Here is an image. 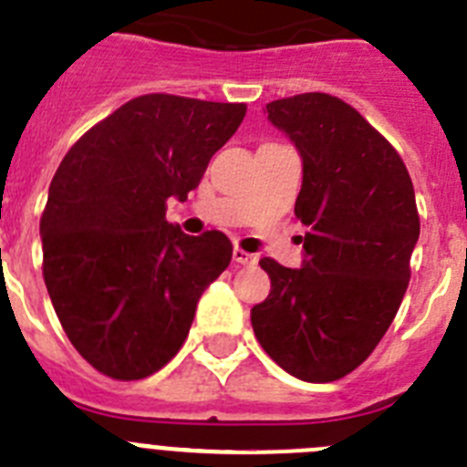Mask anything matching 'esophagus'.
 <instances>
[{"mask_svg":"<svg viewBox=\"0 0 467 467\" xmlns=\"http://www.w3.org/2000/svg\"><path fill=\"white\" fill-rule=\"evenodd\" d=\"M234 262L243 264V266H252V264H256V256L250 254V252L241 250V247H234Z\"/></svg>","mask_w":467,"mask_h":467,"instance_id":"esophagus-1","label":"esophagus"}]
</instances>
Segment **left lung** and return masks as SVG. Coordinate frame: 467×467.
I'll list each match as a JSON object with an SVG mask.
<instances>
[{
    "instance_id": "left-lung-1",
    "label": "left lung",
    "mask_w": 467,
    "mask_h": 467,
    "mask_svg": "<svg viewBox=\"0 0 467 467\" xmlns=\"http://www.w3.org/2000/svg\"><path fill=\"white\" fill-rule=\"evenodd\" d=\"M266 113L301 152L294 213L307 226L306 262H259L271 294L252 307V328L282 370L336 382L370 357L403 301L419 241L414 187L396 148L337 97L296 94Z\"/></svg>"
}]
</instances>
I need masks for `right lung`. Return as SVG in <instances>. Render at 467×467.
Returning <instances> with one entry per match:
<instances>
[{"instance_id": "right-lung-1", "label": "right lung", "mask_w": 467, "mask_h": 467, "mask_svg": "<svg viewBox=\"0 0 467 467\" xmlns=\"http://www.w3.org/2000/svg\"><path fill=\"white\" fill-rule=\"evenodd\" d=\"M245 104L143 94L85 131L41 215L44 280L80 357L113 379L157 373L182 348L205 286L229 266L222 231L187 236L166 201L199 187Z\"/></svg>"}]
</instances>
